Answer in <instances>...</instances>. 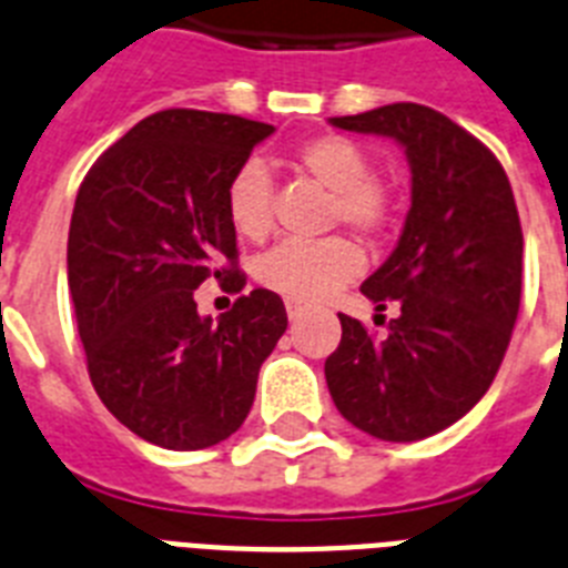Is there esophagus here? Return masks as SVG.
<instances>
[{
    "label": "esophagus",
    "mask_w": 568,
    "mask_h": 568,
    "mask_svg": "<svg viewBox=\"0 0 568 568\" xmlns=\"http://www.w3.org/2000/svg\"><path fill=\"white\" fill-rule=\"evenodd\" d=\"M285 312H288V317H292V321H297V317H303V314H306V306H303V303H297V300H285Z\"/></svg>",
    "instance_id": "34e87169"
}]
</instances>
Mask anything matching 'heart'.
Masks as SVG:
<instances>
[{"label": "heart", "mask_w": 568, "mask_h": 568, "mask_svg": "<svg viewBox=\"0 0 568 568\" xmlns=\"http://www.w3.org/2000/svg\"><path fill=\"white\" fill-rule=\"evenodd\" d=\"M292 164L332 190L328 222H343L364 236H378L393 219L389 190L373 175L366 152L343 135H317L294 146ZM274 184L260 161H247L233 173L225 193V211L242 240L260 242L274 225ZM364 268L361 247L346 236L326 240H285L256 262V276L283 297L323 300Z\"/></svg>", "instance_id": "obj_1"}]
</instances>
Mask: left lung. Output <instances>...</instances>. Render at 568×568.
Instances as JSON below:
<instances>
[{
	"instance_id": "left-lung-1",
	"label": "left lung",
	"mask_w": 568,
	"mask_h": 568,
	"mask_svg": "<svg viewBox=\"0 0 568 568\" xmlns=\"http://www.w3.org/2000/svg\"><path fill=\"white\" fill-rule=\"evenodd\" d=\"M332 126L395 138L413 195L402 240L361 285L378 312L393 303L398 314L384 337L337 314L328 393L357 430L418 442L459 422L503 364L523 294L517 204L497 155L436 109L389 103Z\"/></svg>"
}]
</instances>
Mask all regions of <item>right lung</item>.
<instances>
[{
  "label": "right lung",
  "mask_w": 568,
  "mask_h": 568,
  "mask_svg": "<svg viewBox=\"0 0 568 568\" xmlns=\"http://www.w3.org/2000/svg\"><path fill=\"white\" fill-rule=\"evenodd\" d=\"M271 123L164 109L135 123L85 173L69 227V292L94 393L123 427L166 450H202L251 413L262 361L288 317L254 288L219 321L193 292H242L225 211L233 173Z\"/></svg>",
  "instance_id": "right-lung-1"
}]
</instances>
